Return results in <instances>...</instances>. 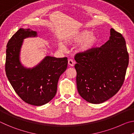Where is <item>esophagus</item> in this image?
Returning a JSON list of instances; mask_svg holds the SVG:
<instances>
[{"label":"esophagus","mask_w":134,"mask_h":134,"mask_svg":"<svg viewBox=\"0 0 134 134\" xmlns=\"http://www.w3.org/2000/svg\"><path fill=\"white\" fill-rule=\"evenodd\" d=\"M74 64H75V62L72 60H69V61H68V64H69V67L74 66Z\"/></svg>","instance_id":"1"}]
</instances>
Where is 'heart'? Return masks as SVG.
I'll return each instance as SVG.
<instances>
[{"mask_svg":"<svg viewBox=\"0 0 134 134\" xmlns=\"http://www.w3.org/2000/svg\"><path fill=\"white\" fill-rule=\"evenodd\" d=\"M97 36L94 34H90L88 30H81L73 32L67 38L65 42L69 44H78L82 42L79 48L81 53H86L92 50L97 42ZM59 48L64 49L65 46L63 43H60Z\"/></svg>","mask_w":134,"mask_h":134,"instance_id":"1","label":"heart"}]
</instances>
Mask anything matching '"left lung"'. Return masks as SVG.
<instances>
[{
  "label": "left lung",
  "mask_w": 134,
  "mask_h": 134,
  "mask_svg": "<svg viewBox=\"0 0 134 134\" xmlns=\"http://www.w3.org/2000/svg\"><path fill=\"white\" fill-rule=\"evenodd\" d=\"M109 40L100 48L75 56L79 94L88 102L99 104L109 99L123 84L129 63L126 42L110 29Z\"/></svg>",
  "instance_id": "left-lung-1"
}]
</instances>
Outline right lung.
Wrapping results in <instances>:
<instances>
[{
  "mask_svg": "<svg viewBox=\"0 0 134 134\" xmlns=\"http://www.w3.org/2000/svg\"><path fill=\"white\" fill-rule=\"evenodd\" d=\"M38 37L37 31L20 28L6 47L5 70L9 81L15 92L26 103L42 106L55 96L60 76L67 69V57L45 56L33 67H26L21 62L24 40Z\"/></svg>",
  "mask_w": 134,
  "mask_h": 134,
  "instance_id": "right-lung-1",
  "label": "right lung"
}]
</instances>
